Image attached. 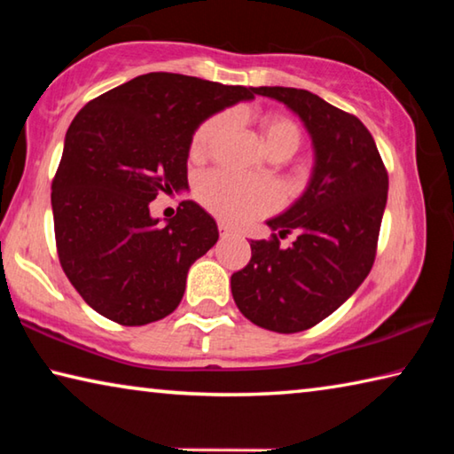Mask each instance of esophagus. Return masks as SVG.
Masks as SVG:
<instances>
[{
	"label": "esophagus",
	"mask_w": 454,
	"mask_h": 454,
	"mask_svg": "<svg viewBox=\"0 0 454 454\" xmlns=\"http://www.w3.org/2000/svg\"><path fill=\"white\" fill-rule=\"evenodd\" d=\"M218 232H220L222 238H226V236H232L234 230L230 228V226L226 224V222H220V224H218Z\"/></svg>",
	"instance_id": "obj_1"
}]
</instances>
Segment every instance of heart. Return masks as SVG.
I'll return each mask as SVG.
<instances>
[{
	"label": "heart",
	"instance_id": "1",
	"mask_svg": "<svg viewBox=\"0 0 454 454\" xmlns=\"http://www.w3.org/2000/svg\"><path fill=\"white\" fill-rule=\"evenodd\" d=\"M228 126L226 116H212L202 121L190 137V158L204 160L214 142L224 134ZM266 148L274 158L294 156L302 144V129L294 120L286 116H266L260 121ZM196 198L206 210L218 218L242 224L278 208L282 192L274 182L248 180L230 172L214 170L200 176L196 182Z\"/></svg>",
	"mask_w": 454,
	"mask_h": 454
}]
</instances>
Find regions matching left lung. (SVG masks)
Here are the masks:
<instances>
[{
  "label": "left lung",
  "instance_id": "8db88e82",
  "mask_svg": "<svg viewBox=\"0 0 454 454\" xmlns=\"http://www.w3.org/2000/svg\"><path fill=\"white\" fill-rule=\"evenodd\" d=\"M256 94L298 114L317 162L304 194L266 222L278 234L250 242V262L232 274L230 286L250 322L292 334L330 317L371 272L388 174L374 137L356 116L306 90L262 86ZM290 231L299 238L282 249L279 239Z\"/></svg>",
  "mask_w": 454,
  "mask_h": 454
}]
</instances>
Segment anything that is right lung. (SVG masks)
Here are the masks:
<instances>
[{
  "mask_svg": "<svg viewBox=\"0 0 454 454\" xmlns=\"http://www.w3.org/2000/svg\"><path fill=\"white\" fill-rule=\"evenodd\" d=\"M256 88L152 72L91 99L67 128L51 182L59 264L98 314L142 326L172 314L190 266L218 240L204 208L184 200L160 224L150 202L188 188V148L212 114Z\"/></svg>",
  "mask_w": 454,
  "mask_h": 454,
  "instance_id": "add662e5",
  "label": "right lung"
}]
</instances>
